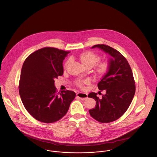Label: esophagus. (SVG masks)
Here are the masks:
<instances>
[{
	"instance_id": "obj_1",
	"label": "esophagus",
	"mask_w": 157,
	"mask_h": 157,
	"mask_svg": "<svg viewBox=\"0 0 157 157\" xmlns=\"http://www.w3.org/2000/svg\"><path fill=\"white\" fill-rule=\"evenodd\" d=\"M77 96L80 99H81V100H86V99L87 98V94H86V93H77Z\"/></svg>"
}]
</instances>
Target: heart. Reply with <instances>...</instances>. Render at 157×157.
<instances>
[{
    "instance_id": "1",
    "label": "heart",
    "mask_w": 157,
    "mask_h": 157,
    "mask_svg": "<svg viewBox=\"0 0 157 157\" xmlns=\"http://www.w3.org/2000/svg\"><path fill=\"white\" fill-rule=\"evenodd\" d=\"M78 59L81 64L84 68L89 67L92 68L98 63L100 59V57L97 54L92 51H85L80 54L78 56ZM68 64V61H67L65 64V66ZM109 64L107 61H103L96 64L94 68L93 69V73L97 77L101 78L106 75L109 70ZM85 83H87V82H84ZM79 87H82V83H78Z\"/></svg>"
}]
</instances>
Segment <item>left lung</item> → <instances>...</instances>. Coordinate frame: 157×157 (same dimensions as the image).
Returning a JSON list of instances; mask_svg holds the SVG:
<instances>
[{
	"mask_svg": "<svg viewBox=\"0 0 157 157\" xmlns=\"http://www.w3.org/2000/svg\"><path fill=\"white\" fill-rule=\"evenodd\" d=\"M98 48L110 56L109 68L98 84L100 90H105L101 99L97 93L91 92L89 98L94 99L96 106L89 110L92 117L101 123L115 121L124 115L132 102L135 93V81L131 68L128 61L116 50L104 44H98Z\"/></svg>",
	"mask_w": 157,
	"mask_h": 157,
	"instance_id": "1",
	"label": "left lung"
}]
</instances>
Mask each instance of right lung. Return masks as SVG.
I'll return each mask as SVG.
<instances>
[{
    "mask_svg": "<svg viewBox=\"0 0 157 157\" xmlns=\"http://www.w3.org/2000/svg\"><path fill=\"white\" fill-rule=\"evenodd\" d=\"M70 51L45 47L35 51L22 67L19 92L26 110L44 123L58 121L65 115L75 93H57L56 78L63 75V60Z\"/></svg>",
    "mask_w": 157,
    "mask_h": 157,
    "instance_id": "add662e5",
    "label": "right lung"
}]
</instances>
